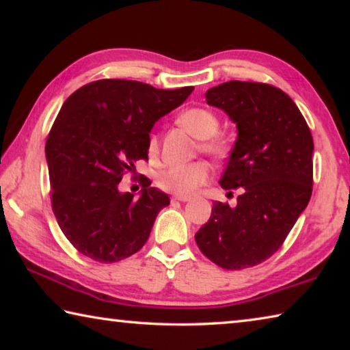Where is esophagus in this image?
I'll list each match as a JSON object with an SVG mask.
<instances>
[{"label":"esophagus","mask_w":350,"mask_h":350,"mask_svg":"<svg viewBox=\"0 0 350 350\" xmlns=\"http://www.w3.org/2000/svg\"><path fill=\"white\" fill-rule=\"evenodd\" d=\"M189 198L187 196H171V202H188Z\"/></svg>","instance_id":"esophagus-1"}]
</instances>
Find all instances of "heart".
I'll return each mask as SVG.
<instances>
[{
  "label": "heart",
  "instance_id": "1",
  "mask_svg": "<svg viewBox=\"0 0 350 350\" xmlns=\"http://www.w3.org/2000/svg\"><path fill=\"white\" fill-rule=\"evenodd\" d=\"M187 131L191 133L194 137L200 139V150L215 157H222L227 146L225 142L217 137V131L221 128L219 117L208 108H188L182 112L177 118ZM159 151V139L156 134L148 137V154L156 156ZM211 171L210 167L202 161L185 163V165H173L159 176V187L165 191L173 193L176 196H189L196 189L204 185L210 179Z\"/></svg>",
  "mask_w": 350,
  "mask_h": 350
}]
</instances>
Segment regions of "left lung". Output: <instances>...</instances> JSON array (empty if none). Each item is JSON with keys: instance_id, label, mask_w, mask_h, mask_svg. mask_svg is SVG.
Masks as SVG:
<instances>
[{"instance_id": "8db88e82", "label": "left lung", "mask_w": 350, "mask_h": 350, "mask_svg": "<svg viewBox=\"0 0 350 350\" xmlns=\"http://www.w3.org/2000/svg\"><path fill=\"white\" fill-rule=\"evenodd\" d=\"M205 98L238 128L221 187H242V193L234 208L213 204L210 221L194 238L219 267L248 269L278 252L309 204L312 133L293 100L267 83L232 80L211 88Z\"/></svg>"}]
</instances>
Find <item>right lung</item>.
Segmentation results:
<instances>
[{"label":"right lung","instance_id":"add662e5","mask_svg":"<svg viewBox=\"0 0 350 350\" xmlns=\"http://www.w3.org/2000/svg\"><path fill=\"white\" fill-rule=\"evenodd\" d=\"M193 86L156 90L134 80L103 79L66 98L46 140L51 204L77 252L111 264L137 253L168 194L142 177V193L118 191L123 174L148 161L154 123L185 102Z\"/></svg>","mask_w":350,"mask_h":350}]
</instances>
